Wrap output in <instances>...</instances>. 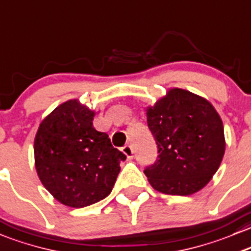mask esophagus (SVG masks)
<instances>
[{
    "mask_svg": "<svg viewBox=\"0 0 251 251\" xmlns=\"http://www.w3.org/2000/svg\"><path fill=\"white\" fill-rule=\"evenodd\" d=\"M123 152L125 153L127 158H133V148L131 145H126L123 147Z\"/></svg>",
    "mask_w": 251,
    "mask_h": 251,
    "instance_id": "esophagus-1",
    "label": "esophagus"
}]
</instances>
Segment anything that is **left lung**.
<instances>
[{
  "label": "left lung",
  "instance_id": "8db88e82",
  "mask_svg": "<svg viewBox=\"0 0 251 251\" xmlns=\"http://www.w3.org/2000/svg\"><path fill=\"white\" fill-rule=\"evenodd\" d=\"M158 157L143 170L153 189L186 196L211 180L225 154L223 124L206 99L174 88L147 109Z\"/></svg>",
  "mask_w": 251,
  "mask_h": 251
}]
</instances>
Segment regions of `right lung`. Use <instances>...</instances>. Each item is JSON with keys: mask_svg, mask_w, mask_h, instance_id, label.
<instances>
[{"mask_svg": "<svg viewBox=\"0 0 251 251\" xmlns=\"http://www.w3.org/2000/svg\"><path fill=\"white\" fill-rule=\"evenodd\" d=\"M94 111L77 100L61 104L39 126L34 141L35 168L57 201L81 208L105 199L126 155L108 133L93 127Z\"/></svg>", "mask_w": 251, "mask_h": 251, "instance_id": "add662e5", "label": "right lung"}]
</instances>
